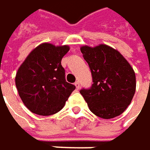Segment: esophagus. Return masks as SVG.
<instances>
[{
	"label": "esophagus",
	"mask_w": 150,
	"mask_h": 150,
	"mask_svg": "<svg viewBox=\"0 0 150 150\" xmlns=\"http://www.w3.org/2000/svg\"><path fill=\"white\" fill-rule=\"evenodd\" d=\"M74 85H75V86H76V88H77V89H79V88H80V84H79V81H77Z\"/></svg>",
	"instance_id": "34e87169"
}]
</instances>
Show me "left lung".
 <instances>
[{
	"mask_svg": "<svg viewBox=\"0 0 150 150\" xmlns=\"http://www.w3.org/2000/svg\"><path fill=\"white\" fill-rule=\"evenodd\" d=\"M93 84L80 90L89 109L98 117L112 119L124 112L135 93V73L126 58L113 48L100 44L82 46Z\"/></svg>",
	"mask_w": 150,
	"mask_h": 150,
	"instance_id": "left-lung-1",
	"label": "left lung"
}]
</instances>
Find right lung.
<instances>
[{"mask_svg": "<svg viewBox=\"0 0 150 150\" xmlns=\"http://www.w3.org/2000/svg\"><path fill=\"white\" fill-rule=\"evenodd\" d=\"M68 45L43 42L35 48L19 67L16 86L26 108L39 115H51L65 105L75 86L66 82L63 57Z\"/></svg>", "mask_w": 150, "mask_h": 150, "instance_id": "add662e5", "label": "right lung"}]
</instances>
